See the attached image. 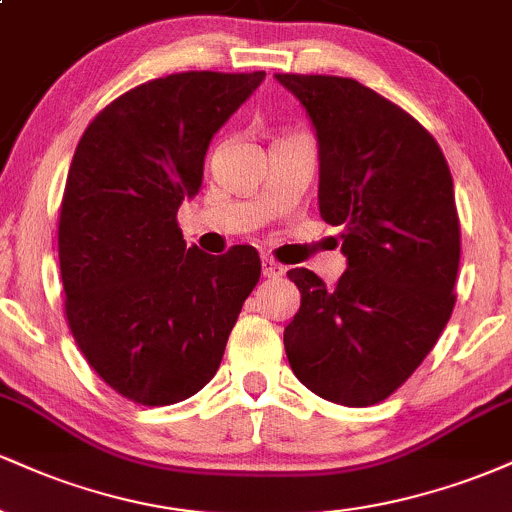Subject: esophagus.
<instances>
[{
	"label": "esophagus",
	"instance_id": "34e87169",
	"mask_svg": "<svg viewBox=\"0 0 512 512\" xmlns=\"http://www.w3.org/2000/svg\"><path fill=\"white\" fill-rule=\"evenodd\" d=\"M284 272H286L284 264L272 260V257H264L262 260V274L267 276V279H279V276H284Z\"/></svg>",
	"mask_w": 512,
	"mask_h": 512
}]
</instances>
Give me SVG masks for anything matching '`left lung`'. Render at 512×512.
<instances>
[{"label":"left lung","mask_w":512,"mask_h":512,"mask_svg":"<svg viewBox=\"0 0 512 512\" xmlns=\"http://www.w3.org/2000/svg\"><path fill=\"white\" fill-rule=\"evenodd\" d=\"M308 110L320 144V216L342 226L349 267L334 289L286 276L301 308L289 363L315 395L370 407L409 380L455 308L460 216L431 132L373 88L330 74H274Z\"/></svg>","instance_id":"1"}]
</instances>
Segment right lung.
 I'll use <instances>...</instances> for the list:
<instances>
[{
	"label": "right lung",
	"instance_id": "1",
	"mask_svg": "<svg viewBox=\"0 0 512 512\" xmlns=\"http://www.w3.org/2000/svg\"><path fill=\"white\" fill-rule=\"evenodd\" d=\"M264 72H180L122 93L91 120L64 185V315L88 366L117 395L166 407L216 375L262 274L255 248H187L178 207L204 156Z\"/></svg>",
	"mask_w": 512,
	"mask_h": 512
}]
</instances>
